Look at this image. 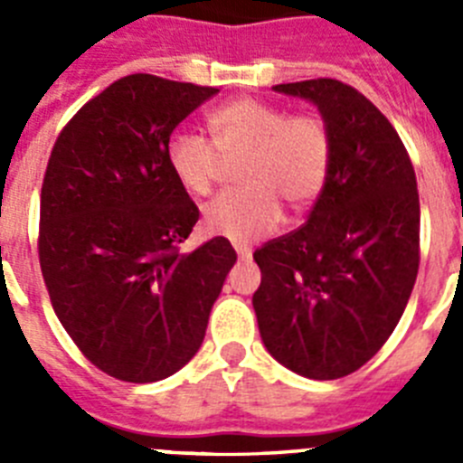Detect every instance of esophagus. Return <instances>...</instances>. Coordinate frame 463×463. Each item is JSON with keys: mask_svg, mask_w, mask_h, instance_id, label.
I'll return each instance as SVG.
<instances>
[{"mask_svg": "<svg viewBox=\"0 0 463 463\" xmlns=\"http://www.w3.org/2000/svg\"><path fill=\"white\" fill-rule=\"evenodd\" d=\"M236 255H239V260H250L252 250L250 248H245V245H236Z\"/></svg>", "mask_w": 463, "mask_h": 463, "instance_id": "1", "label": "esophagus"}]
</instances>
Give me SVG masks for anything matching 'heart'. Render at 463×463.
<instances>
[{
  "instance_id": "1",
  "label": "heart",
  "mask_w": 463,
  "mask_h": 463,
  "mask_svg": "<svg viewBox=\"0 0 463 463\" xmlns=\"http://www.w3.org/2000/svg\"><path fill=\"white\" fill-rule=\"evenodd\" d=\"M211 138L175 132L166 143L174 178L194 196L211 194L224 162H239L236 192L203 208V229L250 243L280 222V203L306 208L320 194L329 171V134L313 116H288L280 106L234 99L208 116Z\"/></svg>"
}]
</instances>
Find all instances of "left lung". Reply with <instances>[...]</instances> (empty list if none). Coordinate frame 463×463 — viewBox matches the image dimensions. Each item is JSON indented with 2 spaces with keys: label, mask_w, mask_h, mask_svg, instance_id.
<instances>
[{
  "label": "left lung",
  "mask_w": 463,
  "mask_h": 463,
  "mask_svg": "<svg viewBox=\"0 0 463 463\" xmlns=\"http://www.w3.org/2000/svg\"><path fill=\"white\" fill-rule=\"evenodd\" d=\"M317 106L329 171L306 224L255 250L252 294L276 362L336 380L369 362L406 310L420 267V194L392 122L334 79L276 85Z\"/></svg>",
  "instance_id": "obj_1"
}]
</instances>
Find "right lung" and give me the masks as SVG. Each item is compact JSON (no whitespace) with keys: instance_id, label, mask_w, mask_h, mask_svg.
<instances>
[{"instance_id":"1","label":"right lung","mask_w":463,"mask_h":463,"mask_svg":"<svg viewBox=\"0 0 463 463\" xmlns=\"http://www.w3.org/2000/svg\"><path fill=\"white\" fill-rule=\"evenodd\" d=\"M215 88L132 73L69 120L41 187L39 261L57 320L125 383H157L202 347L236 252L215 236L178 252L199 208L166 143Z\"/></svg>"}]
</instances>
